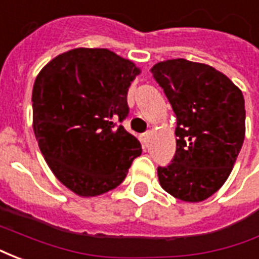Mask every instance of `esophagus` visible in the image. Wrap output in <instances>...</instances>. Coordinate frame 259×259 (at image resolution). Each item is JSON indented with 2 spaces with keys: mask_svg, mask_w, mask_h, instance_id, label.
Masks as SVG:
<instances>
[{
  "mask_svg": "<svg viewBox=\"0 0 259 259\" xmlns=\"http://www.w3.org/2000/svg\"><path fill=\"white\" fill-rule=\"evenodd\" d=\"M140 140L141 143H143V146H148V143H150V133H143V135L140 136Z\"/></svg>",
  "mask_w": 259,
  "mask_h": 259,
  "instance_id": "1",
  "label": "esophagus"
}]
</instances>
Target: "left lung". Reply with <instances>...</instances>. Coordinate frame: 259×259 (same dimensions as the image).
<instances>
[{
  "label": "left lung",
  "mask_w": 259,
  "mask_h": 259,
  "mask_svg": "<svg viewBox=\"0 0 259 259\" xmlns=\"http://www.w3.org/2000/svg\"><path fill=\"white\" fill-rule=\"evenodd\" d=\"M176 113V152L158 166L163 190L178 200L201 202L228 180L245 136L243 93L206 64L168 59L151 68Z\"/></svg>",
  "instance_id": "8db88e82"
}]
</instances>
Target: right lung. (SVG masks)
<instances>
[{
  "label": "right lung",
  "instance_id": "obj_1",
  "mask_svg": "<svg viewBox=\"0 0 259 259\" xmlns=\"http://www.w3.org/2000/svg\"><path fill=\"white\" fill-rule=\"evenodd\" d=\"M141 69L107 48H73L51 59L33 85V130L55 178L80 197L116 189L141 154L116 127L129 112L127 90Z\"/></svg>",
  "mask_w": 259,
  "mask_h": 259
}]
</instances>
